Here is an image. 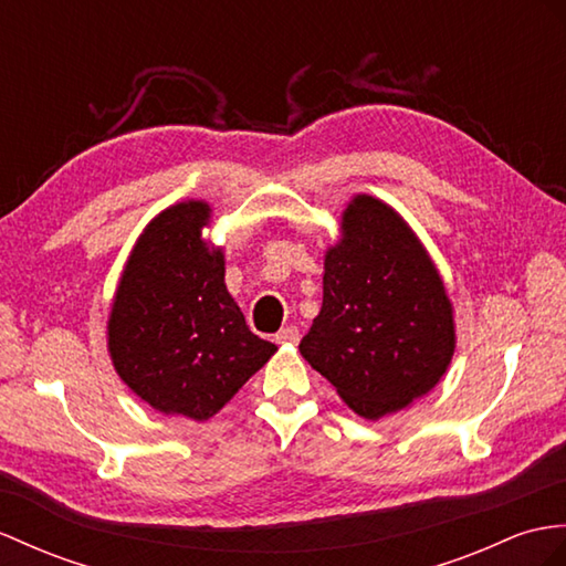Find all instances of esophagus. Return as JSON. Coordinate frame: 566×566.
Segmentation results:
<instances>
[{
  "instance_id": "34e87169",
  "label": "esophagus",
  "mask_w": 566,
  "mask_h": 566,
  "mask_svg": "<svg viewBox=\"0 0 566 566\" xmlns=\"http://www.w3.org/2000/svg\"><path fill=\"white\" fill-rule=\"evenodd\" d=\"M273 340L275 343H297L300 340V331H297V326H285V328L279 331V334L273 336Z\"/></svg>"
}]
</instances>
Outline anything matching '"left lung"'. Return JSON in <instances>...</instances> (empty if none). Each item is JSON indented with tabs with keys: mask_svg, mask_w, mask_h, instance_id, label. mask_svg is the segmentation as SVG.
<instances>
[{
	"mask_svg": "<svg viewBox=\"0 0 566 566\" xmlns=\"http://www.w3.org/2000/svg\"><path fill=\"white\" fill-rule=\"evenodd\" d=\"M346 238L324 261V302L300 340L305 360L357 416L377 420L424 396L453 355L444 283L406 220L355 197Z\"/></svg>",
	"mask_w": 566,
	"mask_h": 566,
	"instance_id": "obj_1",
	"label": "left lung"
}]
</instances>
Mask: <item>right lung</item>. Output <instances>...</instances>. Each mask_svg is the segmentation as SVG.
<instances>
[{"label":"right lung","instance_id":"add662e5","mask_svg":"<svg viewBox=\"0 0 566 566\" xmlns=\"http://www.w3.org/2000/svg\"><path fill=\"white\" fill-rule=\"evenodd\" d=\"M201 201L177 203L144 230L109 314L117 375L165 416L209 420L275 353L254 336L226 287L223 252H209Z\"/></svg>","mask_w":566,"mask_h":566}]
</instances>
